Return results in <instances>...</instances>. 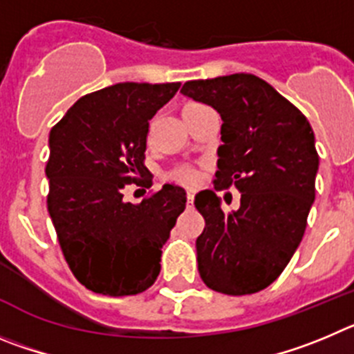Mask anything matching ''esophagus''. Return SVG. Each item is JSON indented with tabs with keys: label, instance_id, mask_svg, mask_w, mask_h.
Here are the masks:
<instances>
[{
	"label": "esophagus",
	"instance_id": "obj_1",
	"mask_svg": "<svg viewBox=\"0 0 354 354\" xmlns=\"http://www.w3.org/2000/svg\"><path fill=\"white\" fill-rule=\"evenodd\" d=\"M194 197H196V194H194V192H189V194H187V206H189V208H192V205H194Z\"/></svg>",
	"mask_w": 354,
	"mask_h": 354
}]
</instances>
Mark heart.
I'll list each match as a JSON object with an SVG mask.
<instances>
[{
	"mask_svg": "<svg viewBox=\"0 0 354 354\" xmlns=\"http://www.w3.org/2000/svg\"><path fill=\"white\" fill-rule=\"evenodd\" d=\"M189 106H192V104H189ZM174 178H176L178 181H181V183L190 185V183H194V181H196L197 176H196V173H194L192 169H180L176 174H174Z\"/></svg>",
	"mask_w": 354,
	"mask_h": 354,
	"instance_id": "obj_1",
	"label": "heart"
}]
</instances>
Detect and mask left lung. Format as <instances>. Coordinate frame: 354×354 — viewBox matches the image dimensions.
I'll use <instances>...</instances> for the list:
<instances>
[{
    "instance_id": "obj_1",
    "label": "left lung",
    "mask_w": 354,
    "mask_h": 354,
    "mask_svg": "<svg viewBox=\"0 0 354 354\" xmlns=\"http://www.w3.org/2000/svg\"><path fill=\"white\" fill-rule=\"evenodd\" d=\"M181 93L221 114L215 190L234 185L241 192L231 213L213 190L196 196L206 222L196 241L199 275L213 291L252 295L284 272L304 238L319 169L314 132L291 102L252 74L189 81Z\"/></svg>"
}]
</instances>
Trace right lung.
Instances as JSON below:
<instances>
[{"mask_svg":"<svg viewBox=\"0 0 354 354\" xmlns=\"http://www.w3.org/2000/svg\"><path fill=\"white\" fill-rule=\"evenodd\" d=\"M180 86L118 82L79 98L50 129L47 208L70 270L93 292L138 295L160 273L162 247L187 192L167 183L132 205L123 190L151 187L145 165L149 120Z\"/></svg>","mask_w":354,"mask_h":354,"instance_id":"obj_1","label":"right lung"}]
</instances>
